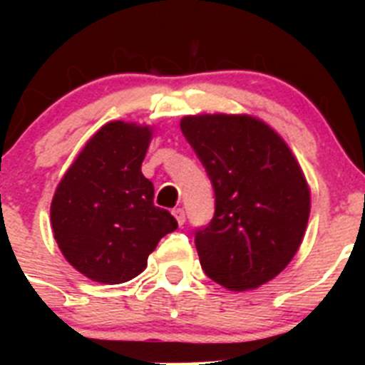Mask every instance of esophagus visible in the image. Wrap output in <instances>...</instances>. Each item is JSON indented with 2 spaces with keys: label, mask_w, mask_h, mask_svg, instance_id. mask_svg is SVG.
<instances>
[{
  "label": "esophagus",
  "mask_w": 365,
  "mask_h": 365,
  "mask_svg": "<svg viewBox=\"0 0 365 365\" xmlns=\"http://www.w3.org/2000/svg\"><path fill=\"white\" fill-rule=\"evenodd\" d=\"M173 217L177 219V222H179L180 227H182V225H185V221H186V215H185V210H182V208H173Z\"/></svg>",
  "instance_id": "1"
}]
</instances>
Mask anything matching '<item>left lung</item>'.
<instances>
[{"mask_svg": "<svg viewBox=\"0 0 365 365\" xmlns=\"http://www.w3.org/2000/svg\"><path fill=\"white\" fill-rule=\"evenodd\" d=\"M180 130L215 192L214 217L195 232L202 270L228 291L265 285L296 256L311 214L294 153L252 115H188Z\"/></svg>", "mask_w": 365, "mask_h": 365, "instance_id": "obj_1", "label": "left lung"}]
</instances>
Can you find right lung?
Listing matches in <instances>:
<instances>
[{
  "instance_id": "obj_1",
  "label": "right lung",
  "mask_w": 365,
  "mask_h": 365,
  "mask_svg": "<svg viewBox=\"0 0 365 365\" xmlns=\"http://www.w3.org/2000/svg\"><path fill=\"white\" fill-rule=\"evenodd\" d=\"M151 125L113 120L86 143L58 182L51 225L63 257L86 278L108 285L133 279L177 221L153 205L140 172Z\"/></svg>"
}]
</instances>
